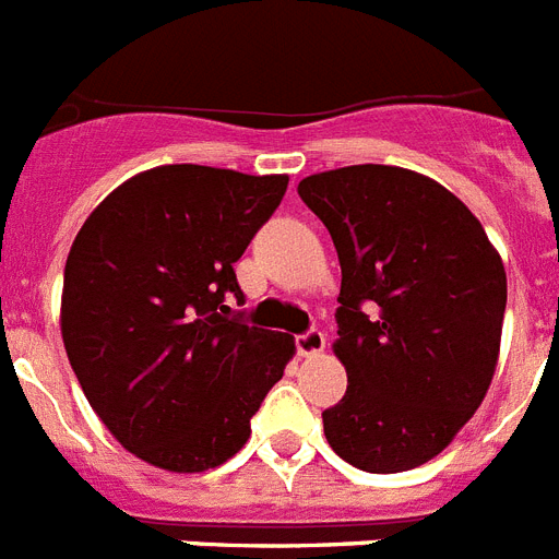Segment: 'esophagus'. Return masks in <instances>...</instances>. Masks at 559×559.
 <instances>
[{
	"mask_svg": "<svg viewBox=\"0 0 559 559\" xmlns=\"http://www.w3.org/2000/svg\"><path fill=\"white\" fill-rule=\"evenodd\" d=\"M295 347H298L301 356H319V353H324L326 338L321 330H307V333H301L295 338Z\"/></svg>",
	"mask_w": 559,
	"mask_h": 559,
	"instance_id": "1",
	"label": "esophagus"
}]
</instances>
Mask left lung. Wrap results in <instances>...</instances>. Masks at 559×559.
Wrapping results in <instances>:
<instances>
[{"mask_svg": "<svg viewBox=\"0 0 559 559\" xmlns=\"http://www.w3.org/2000/svg\"><path fill=\"white\" fill-rule=\"evenodd\" d=\"M342 264L338 338L347 393L324 437L367 474L442 453L483 405L500 356L506 266L471 209L399 166H344L298 183Z\"/></svg>", "mask_w": 559, "mask_h": 559, "instance_id": "left-lung-1", "label": "left lung"}]
</instances>
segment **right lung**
Returning a JSON list of instances; mask_svg holds the SVG:
<instances>
[{
    "instance_id": "obj_1",
    "label": "right lung",
    "mask_w": 559,
    "mask_h": 559,
    "mask_svg": "<svg viewBox=\"0 0 559 559\" xmlns=\"http://www.w3.org/2000/svg\"><path fill=\"white\" fill-rule=\"evenodd\" d=\"M287 175L194 163L117 186L76 233L62 342L111 437L154 468L201 474L247 444L295 338L249 326L233 264L278 209Z\"/></svg>"
}]
</instances>
